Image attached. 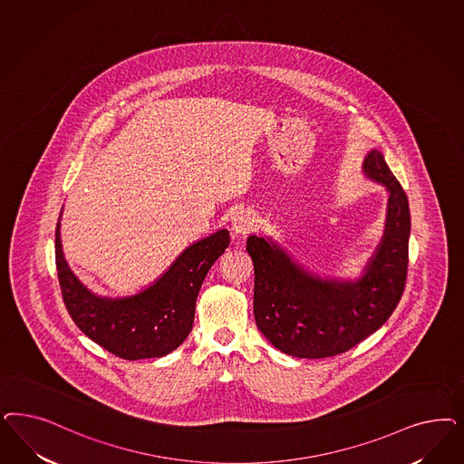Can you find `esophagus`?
Listing matches in <instances>:
<instances>
[{
	"label": "esophagus",
	"instance_id": "obj_1",
	"mask_svg": "<svg viewBox=\"0 0 464 464\" xmlns=\"http://www.w3.org/2000/svg\"><path fill=\"white\" fill-rule=\"evenodd\" d=\"M257 227V220H256L255 213L251 211H237L232 217V230L239 236H247L251 232H255Z\"/></svg>",
	"mask_w": 464,
	"mask_h": 464
}]
</instances>
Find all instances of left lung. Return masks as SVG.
Masks as SVG:
<instances>
[{"label":"left lung","instance_id":"8db88e82","mask_svg":"<svg viewBox=\"0 0 464 464\" xmlns=\"http://www.w3.org/2000/svg\"><path fill=\"white\" fill-rule=\"evenodd\" d=\"M369 178L389 191L381 246L357 282L323 280L263 237L247 239L255 265V317L280 352L299 359L344 353L381 328L401 300L408 275L410 207L381 151L363 162Z\"/></svg>","mask_w":464,"mask_h":464}]
</instances>
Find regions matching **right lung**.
I'll list each match as a JSON object with an SVG mask.
<instances>
[{"label": "right lung", "instance_id": "obj_1", "mask_svg": "<svg viewBox=\"0 0 464 464\" xmlns=\"http://www.w3.org/2000/svg\"><path fill=\"white\" fill-rule=\"evenodd\" d=\"M228 242L225 228L198 240L147 290L133 297L112 300L93 295L68 268L61 249L58 222L54 247L61 295L76 326L116 357H164L193 329L201 284L211 265L224 255Z\"/></svg>", "mask_w": 464, "mask_h": 464}]
</instances>
